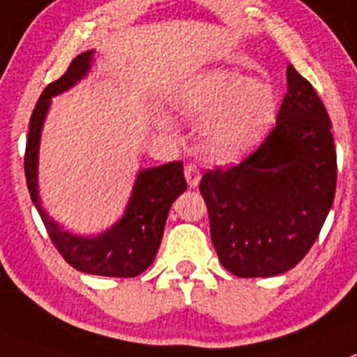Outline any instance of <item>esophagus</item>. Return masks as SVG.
Wrapping results in <instances>:
<instances>
[{
  "mask_svg": "<svg viewBox=\"0 0 357 357\" xmlns=\"http://www.w3.org/2000/svg\"><path fill=\"white\" fill-rule=\"evenodd\" d=\"M185 178L188 186H190V188H195V186L199 185V181H201V171H199V167L194 165V163H188V165L185 167Z\"/></svg>",
  "mask_w": 357,
  "mask_h": 357,
  "instance_id": "34e87169",
  "label": "esophagus"
}]
</instances>
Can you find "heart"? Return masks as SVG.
Instances as JSON below:
<instances>
[{
	"label": "heart",
	"instance_id": "heart-1",
	"mask_svg": "<svg viewBox=\"0 0 357 357\" xmlns=\"http://www.w3.org/2000/svg\"><path fill=\"white\" fill-rule=\"evenodd\" d=\"M176 108L190 121H204L202 146L218 162L250 155L278 121V89L268 78H247L236 69H213L186 79ZM160 126H167L160 121Z\"/></svg>",
	"mask_w": 357,
	"mask_h": 357
}]
</instances>
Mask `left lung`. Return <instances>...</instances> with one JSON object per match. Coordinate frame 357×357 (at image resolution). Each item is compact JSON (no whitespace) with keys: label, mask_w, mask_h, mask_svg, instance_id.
I'll return each instance as SVG.
<instances>
[{"label":"left lung","mask_w":357,"mask_h":357,"mask_svg":"<svg viewBox=\"0 0 357 357\" xmlns=\"http://www.w3.org/2000/svg\"><path fill=\"white\" fill-rule=\"evenodd\" d=\"M272 133L227 171H210L201 194L224 268L272 278L297 265L314 243L336 190L333 126L322 101L294 66Z\"/></svg>","instance_id":"1"}]
</instances>
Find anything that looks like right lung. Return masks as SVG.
<instances>
[{
  "instance_id": "right-lung-1",
  "label": "right lung",
  "mask_w": 357,
  "mask_h": 357,
  "mask_svg": "<svg viewBox=\"0 0 357 357\" xmlns=\"http://www.w3.org/2000/svg\"><path fill=\"white\" fill-rule=\"evenodd\" d=\"M94 63V50L83 51L70 62L66 75L50 83L38 98L30 119L24 174L30 197L43 218L51 242L62 258L85 274L107 278H135L142 274L162 243L167 215L172 202L186 190L183 162H171L137 172L126 210L114 226L98 234H76L67 231L40 204L38 195V149L44 121L51 108V99L70 91L89 76Z\"/></svg>"
}]
</instances>
